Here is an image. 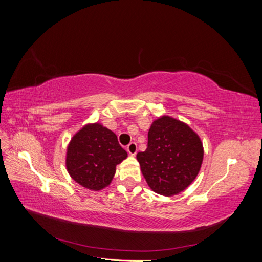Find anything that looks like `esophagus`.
Returning <instances> with one entry per match:
<instances>
[{"label":"esophagus","mask_w":262,"mask_h":262,"mask_svg":"<svg viewBox=\"0 0 262 262\" xmlns=\"http://www.w3.org/2000/svg\"><path fill=\"white\" fill-rule=\"evenodd\" d=\"M126 150H128V153H129L131 156L136 155L137 152H138L137 143H134V142H132V143H130V144L128 145V147H126Z\"/></svg>","instance_id":"obj_1"}]
</instances>
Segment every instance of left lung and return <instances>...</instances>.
Returning a JSON list of instances; mask_svg holds the SVG:
<instances>
[{
  "instance_id": "1",
  "label": "left lung",
  "mask_w": 262,
  "mask_h": 262,
  "mask_svg": "<svg viewBox=\"0 0 262 262\" xmlns=\"http://www.w3.org/2000/svg\"><path fill=\"white\" fill-rule=\"evenodd\" d=\"M203 155L198 133L186 122L164 115L150 124L147 148L137 154V160L148 187L158 194L172 196L192 184Z\"/></svg>"
}]
</instances>
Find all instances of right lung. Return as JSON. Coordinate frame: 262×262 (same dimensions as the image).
<instances>
[{"label":"right lung","instance_id":"right-lung-1","mask_svg":"<svg viewBox=\"0 0 262 262\" xmlns=\"http://www.w3.org/2000/svg\"><path fill=\"white\" fill-rule=\"evenodd\" d=\"M126 157L112 130L99 122L86 123L69 142L66 167L78 185L99 191L110 185L117 165Z\"/></svg>","mask_w":262,"mask_h":262}]
</instances>
